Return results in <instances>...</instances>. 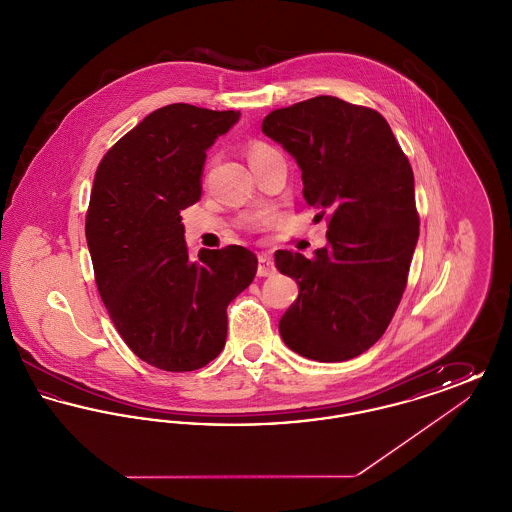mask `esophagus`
I'll return each instance as SVG.
<instances>
[{"label": "esophagus", "mask_w": 512, "mask_h": 512, "mask_svg": "<svg viewBox=\"0 0 512 512\" xmlns=\"http://www.w3.org/2000/svg\"><path fill=\"white\" fill-rule=\"evenodd\" d=\"M274 272H276V267H274V263H272L270 255H267V253L259 255V267H257V274H259V276H272Z\"/></svg>", "instance_id": "obj_1"}]
</instances>
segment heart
<instances>
[{
  "label": "heart",
  "mask_w": 512,
  "mask_h": 512,
  "mask_svg": "<svg viewBox=\"0 0 512 512\" xmlns=\"http://www.w3.org/2000/svg\"><path fill=\"white\" fill-rule=\"evenodd\" d=\"M270 151H272L270 147L265 146V144H261V142H255L253 146L249 147V163H253V161H257V159L265 157V155L270 153Z\"/></svg>",
  "instance_id": "obj_1"
}]
</instances>
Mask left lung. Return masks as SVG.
Masks as SVG:
<instances>
[{
    "mask_svg": "<svg viewBox=\"0 0 512 512\" xmlns=\"http://www.w3.org/2000/svg\"><path fill=\"white\" fill-rule=\"evenodd\" d=\"M261 128L295 159L305 201L328 219V245L313 259L274 253L299 286L280 336L301 357L349 361L384 336L407 286L420 226L411 163L378 111L332 96L276 109Z\"/></svg>",
    "mask_w": 512,
    "mask_h": 512,
    "instance_id": "left-lung-1",
    "label": "left lung"
}]
</instances>
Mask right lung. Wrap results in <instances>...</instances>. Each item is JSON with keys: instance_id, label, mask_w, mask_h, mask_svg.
Here are the masks:
<instances>
[{"instance_id": "1", "label": "right lung", "mask_w": 512, "mask_h": 512, "mask_svg": "<svg viewBox=\"0 0 512 512\" xmlns=\"http://www.w3.org/2000/svg\"><path fill=\"white\" fill-rule=\"evenodd\" d=\"M240 111L172 103L147 115L99 163L86 242L103 305L147 365L190 372L219 357L226 307L253 282L242 245L201 249L192 261L180 211L201 197L207 149Z\"/></svg>"}]
</instances>
